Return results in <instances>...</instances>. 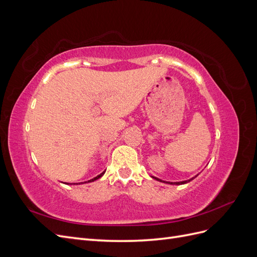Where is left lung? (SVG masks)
Instances as JSON below:
<instances>
[{
    "label": "left lung",
    "instance_id": "left-lung-1",
    "mask_svg": "<svg viewBox=\"0 0 257 257\" xmlns=\"http://www.w3.org/2000/svg\"><path fill=\"white\" fill-rule=\"evenodd\" d=\"M198 175H196L195 177H193V178H191V179H189V180H184V181H179V182H169V181H164V180H161V179H159V178H157V177H153V176H151L153 179H155V180H158V181H160V182H164V183H167V184H175V185H180V184H185V183H188V182H190V181H192L193 179H195L196 177H197Z\"/></svg>",
    "mask_w": 257,
    "mask_h": 257
}]
</instances>
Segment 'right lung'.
<instances>
[{"label": "right lung", "instance_id": "obj_1", "mask_svg": "<svg viewBox=\"0 0 257 257\" xmlns=\"http://www.w3.org/2000/svg\"><path fill=\"white\" fill-rule=\"evenodd\" d=\"M105 172H106V170H104V172H103L102 174H99V175H98V176H96L95 178H93V179H91V180L84 181V182H79V183H68V182H64V183H65V184H74V185H78V184H83V183H89V182H93V181L97 180V179H99L100 177H103V176H104V174H105Z\"/></svg>", "mask_w": 257, "mask_h": 257}]
</instances>
